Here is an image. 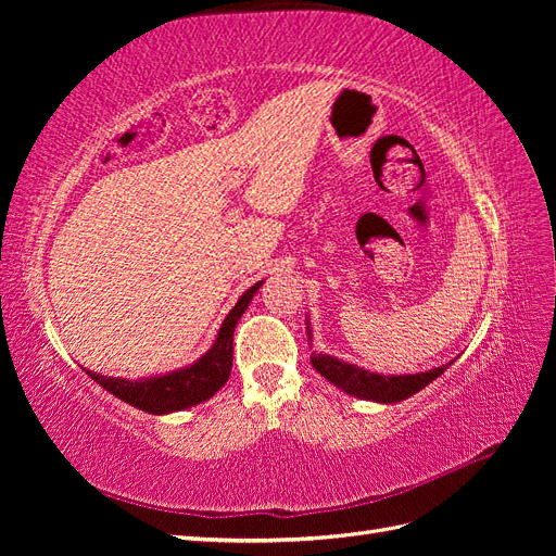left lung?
<instances>
[{
    "label": "left lung",
    "mask_w": 556,
    "mask_h": 556,
    "mask_svg": "<svg viewBox=\"0 0 556 556\" xmlns=\"http://www.w3.org/2000/svg\"><path fill=\"white\" fill-rule=\"evenodd\" d=\"M311 339V331H308ZM311 364L315 371H319V376H325L329 382H333L336 387H341L343 392L357 396V399H368V401H380V403H396L413 396L415 392L422 390L431 380L439 378L445 366L431 368V371L425 374H415V376H380V374H371L364 371V368L348 364L341 359H333L329 355H323V352H311Z\"/></svg>",
    "instance_id": "obj_1"
}]
</instances>
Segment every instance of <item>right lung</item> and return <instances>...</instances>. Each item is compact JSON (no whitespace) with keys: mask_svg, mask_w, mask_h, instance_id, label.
Segmentation results:
<instances>
[{"mask_svg":"<svg viewBox=\"0 0 556 556\" xmlns=\"http://www.w3.org/2000/svg\"><path fill=\"white\" fill-rule=\"evenodd\" d=\"M260 285H252L250 290L243 292L239 299V304L229 311L225 317V323L220 327V333L213 343V348L201 357L197 364L180 368V371L166 374L160 378H146L139 382L123 380V378H109V376H99L92 371H86L94 382L104 387L106 392L113 396L123 399L129 406L153 413V415H164V413H174L197 406V403L211 399L220 387L227 382L231 374V359H233V327L245 313L252 294L260 290Z\"/></svg>","mask_w":556,"mask_h":556,"instance_id":"add662e5","label":"right lung"}]
</instances>
